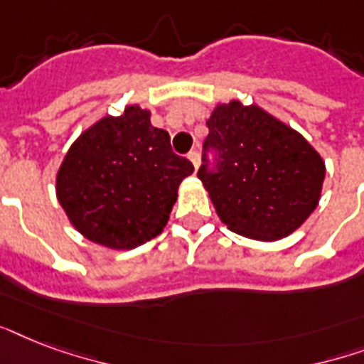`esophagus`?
I'll list each match as a JSON object with an SVG mask.
<instances>
[{"label":"esophagus","instance_id":"34e87169","mask_svg":"<svg viewBox=\"0 0 364 364\" xmlns=\"http://www.w3.org/2000/svg\"><path fill=\"white\" fill-rule=\"evenodd\" d=\"M188 160L193 162L194 170H196V168H198V164H200V154H198V151H191V153H188Z\"/></svg>","mask_w":364,"mask_h":364}]
</instances>
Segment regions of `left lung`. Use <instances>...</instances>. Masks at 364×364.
<instances>
[{
  "label": "left lung",
  "instance_id": "left-lung-1",
  "mask_svg": "<svg viewBox=\"0 0 364 364\" xmlns=\"http://www.w3.org/2000/svg\"><path fill=\"white\" fill-rule=\"evenodd\" d=\"M198 177L219 219L232 232L274 242L316 210L325 179L321 154L285 122L238 100L208 119ZM213 150L211 166L207 153Z\"/></svg>",
  "mask_w": 364,
  "mask_h": 364
}]
</instances>
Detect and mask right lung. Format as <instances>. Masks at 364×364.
<instances>
[{
  "label": "right lung",
  "mask_w": 364,
  "mask_h": 364,
  "mask_svg": "<svg viewBox=\"0 0 364 364\" xmlns=\"http://www.w3.org/2000/svg\"><path fill=\"white\" fill-rule=\"evenodd\" d=\"M194 166L171 151L151 113L128 105L77 137L56 176V196L71 225L109 249H134L164 230L177 188Z\"/></svg>",
  "instance_id": "add662e5"
}]
</instances>
